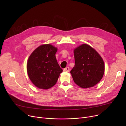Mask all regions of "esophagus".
<instances>
[{
    "label": "esophagus",
    "mask_w": 126,
    "mask_h": 126,
    "mask_svg": "<svg viewBox=\"0 0 126 126\" xmlns=\"http://www.w3.org/2000/svg\"><path fill=\"white\" fill-rule=\"evenodd\" d=\"M63 70H64V71H67V72H68V71H69V68L68 67H66L65 68H64Z\"/></svg>",
    "instance_id": "esophagus-1"
}]
</instances>
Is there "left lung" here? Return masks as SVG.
<instances>
[{"label":"left lung","mask_w":126,"mask_h":126,"mask_svg":"<svg viewBox=\"0 0 126 126\" xmlns=\"http://www.w3.org/2000/svg\"><path fill=\"white\" fill-rule=\"evenodd\" d=\"M74 52L75 64L70 73L75 83L83 88L94 86L104 74L103 59L94 48L86 44L75 48Z\"/></svg>","instance_id":"8db88e82"}]
</instances>
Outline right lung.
<instances>
[{"label": "right lung", "mask_w": 126, "mask_h": 126, "mask_svg": "<svg viewBox=\"0 0 126 126\" xmlns=\"http://www.w3.org/2000/svg\"><path fill=\"white\" fill-rule=\"evenodd\" d=\"M57 48L51 44L37 47L29 58L27 71L35 86L40 89H48L54 86L63 71L57 62Z\"/></svg>", "instance_id": "obj_1"}]
</instances>
